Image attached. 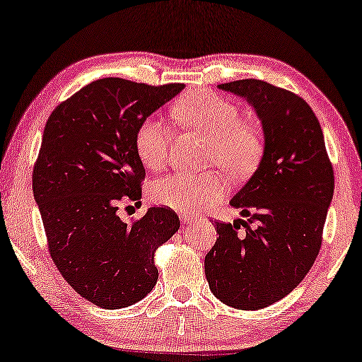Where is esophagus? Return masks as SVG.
Segmentation results:
<instances>
[{"label":"esophagus","mask_w":362,"mask_h":362,"mask_svg":"<svg viewBox=\"0 0 362 362\" xmlns=\"http://www.w3.org/2000/svg\"><path fill=\"white\" fill-rule=\"evenodd\" d=\"M180 221H182V223H187V226H190V223L197 222V217L192 216V214H182Z\"/></svg>","instance_id":"obj_1"}]
</instances>
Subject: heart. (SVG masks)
I'll list each match as a JSON object with an SVG mask.
<instances>
[{"mask_svg": "<svg viewBox=\"0 0 362 362\" xmlns=\"http://www.w3.org/2000/svg\"><path fill=\"white\" fill-rule=\"evenodd\" d=\"M174 116L183 127L209 140L211 163L233 177H246L262 158V136L255 125L242 120L240 109L209 90H197L175 103ZM170 130L158 116H148L135 134V150L148 169L163 168L168 159ZM227 190L221 174H175L154 180L150 197L156 204L190 212L217 203Z\"/></svg>", "mask_w": 362, "mask_h": 362, "instance_id": "b5f03b06", "label": "heart"}]
</instances>
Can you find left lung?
Wrapping results in <instances>:
<instances>
[{"label": "left lung", "mask_w": 362, "mask_h": 362, "mask_svg": "<svg viewBox=\"0 0 362 362\" xmlns=\"http://www.w3.org/2000/svg\"><path fill=\"white\" fill-rule=\"evenodd\" d=\"M217 88L253 106L264 151L230 199L246 221L214 222L219 238L204 257V274L223 305L255 311L282 300L313 267L334 198V169L319 120L300 96L257 78Z\"/></svg>", "instance_id": "obj_1"}]
</instances>
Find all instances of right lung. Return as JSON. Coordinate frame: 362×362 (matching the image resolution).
<instances>
[{"label": "right lung", "mask_w": 362, "mask_h": 362, "mask_svg": "<svg viewBox=\"0 0 362 362\" xmlns=\"http://www.w3.org/2000/svg\"><path fill=\"white\" fill-rule=\"evenodd\" d=\"M183 88L100 78L62 101L45 125L32 188L51 259L100 308H127L150 293L158 282L154 251L180 227L169 208H150L132 223L117 209L125 198H141L136 129Z\"/></svg>", "instance_id": "obj_1"}]
</instances>
